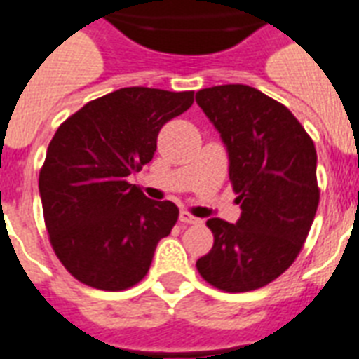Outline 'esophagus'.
<instances>
[{"label":"esophagus","mask_w":359,"mask_h":359,"mask_svg":"<svg viewBox=\"0 0 359 359\" xmlns=\"http://www.w3.org/2000/svg\"><path fill=\"white\" fill-rule=\"evenodd\" d=\"M179 219H180V224H197V222H199V219L194 218L190 212H184V210L180 212Z\"/></svg>","instance_id":"esophagus-1"}]
</instances>
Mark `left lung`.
<instances>
[{"label": "left lung", "mask_w": 359, "mask_h": 359, "mask_svg": "<svg viewBox=\"0 0 359 359\" xmlns=\"http://www.w3.org/2000/svg\"><path fill=\"white\" fill-rule=\"evenodd\" d=\"M196 102L222 135L242 214L236 224L210 218L214 245L196 262L225 292L261 289L294 262L318 207L317 151L298 119L255 87L216 86Z\"/></svg>", "instance_id": "1"}]
</instances>
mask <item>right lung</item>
<instances>
[{"instance_id":"obj_1","label":"right lung","mask_w":359,"mask_h":359,"mask_svg":"<svg viewBox=\"0 0 359 359\" xmlns=\"http://www.w3.org/2000/svg\"><path fill=\"white\" fill-rule=\"evenodd\" d=\"M191 104L194 91L124 87L87 102L57 128L39 191L53 251L78 281L124 290L147 276L179 208L145 197L128 177L151 162L163 124Z\"/></svg>"}]
</instances>
